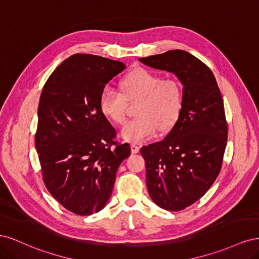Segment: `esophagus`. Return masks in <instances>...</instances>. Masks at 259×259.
<instances>
[{
  "label": "esophagus",
  "mask_w": 259,
  "mask_h": 259,
  "mask_svg": "<svg viewBox=\"0 0 259 259\" xmlns=\"http://www.w3.org/2000/svg\"><path fill=\"white\" fill-rule=\"evenodd\" d=\"M131 151H132V153L139 152V147L137 145H135V144H132L131 145Z\"/></svg>",
  "instance_id": "1"
}]
</instances>
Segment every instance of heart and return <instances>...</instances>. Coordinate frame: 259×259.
<instances>
[{
    "instance_id": "heart-1",
    "label": "heart",
    "mask_w": 259,
    "mask_h": 259,
    "mask_svg": "<svg viewBox=\"0 0 259 259\" xmlns=\"http://www.w3.org/2000/svg\"><path fill=\"white\" fill-rule=\"evenodd\" d=\"M121 93L105 86L99 95V109L108 120L121 125L126 119V100L140 99L136 119L127 122L121 131L123 139L142 143L152 138L160 130L174 126L183 108V91L175 79H162L151 70L138 68L120 81Z\"/></svg>"
}]
</instances>
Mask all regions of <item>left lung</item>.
I'll return each instance as SVG.
<instances>
[{"instance_id": "8db88e82", "label": "left lung", "mask_w": 259, "mask_h": 259, "mask_svg": "<svg viewBox=\"0 0 259 259\" xmlns=\"http://www.w3.org/2000/svg\"><path fill=\"white\" fill-rule=\"evenodd\" d=\"M173 72L184 85L177 122L161 142L140 149L149 195L156 205L182 210L200 200L222 169L228 138L224 101L211 70L186 51L139 58Z\"/></svg>"}]
</instances>
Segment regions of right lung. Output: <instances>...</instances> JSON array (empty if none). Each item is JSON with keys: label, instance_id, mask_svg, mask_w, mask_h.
I'll use <instances>...</instances> for the list:
<instances>
[{"label": "right lung", "instance_id": "obj_1", "mask_svg": "<svg viewBox=\"0 0 259 259\" xmlns=\"http://www.w3.org/2000/svg\"><path fill=\"white\" fill-rule=\"evenodd\" d=\"M125 69L121 61L75 54L45 82L37 109L35 147L45 187L72 213L88 216L110 199L117 167L131 147L117 143L101 113L99 95Z\"/></svg>", "mask_w": 259, "mask_h": 259}]
</instances>
